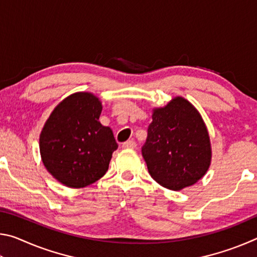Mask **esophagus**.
Here are the masks:
<instances>
[{
	"instance_id": "1",
	"label": "esophagus",
	"mask_w": 257,
	"mask_h": 257,
	"mask_svg": "<svg viewBox=\"0 0 257 257\" xmlns=\"http://www.w3.org/2000/svg\"><path fill=\"white\" fill-rule=\"evenodd\" d=\"M122 147L123 149H130V150H134L136 149V143H135V141H127L125 143H123L122 144Z\"/></svg>"
}]
</instances>
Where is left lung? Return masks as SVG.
Returning a JSON list of instances; mask_svg holds the SVG:
<instances>
[{"label": "left lung", "mask_w": 257, "mask_h": 257, "mask_svg": "<svg viewBox=\"0 0 257 257\" xmlns=\"http://www.w3.org/2000/svg\"><path fill=\"white\" fill-rule=\"evenodd\" d=\"M142 153L151 177L164 188L181 190L202 179L211 164L212 149L201 113L177 96L153 108Z\"/></svg>", "instance_id": "obj_1"}]
</instances>
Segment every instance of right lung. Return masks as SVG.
Returning <instances> with one entry per match:
<instances>
[{
  "mask_svg": "<svg viewBox=\"0 0 257 257\" xmlns=\"http://www.w3.org/2000/svg\"><path fill=\"white\" fill-rule=\"evenodd\" d=\"M102 102L88 92L61 101L40 135L43 164L53 178L70 188H84L105 175L118 149L110 127L99 122Z\"/></svg>",
  "mask_w": 257,
  "mask_h": 257,
  "instance_id": "right-lung-1",
  "label": "right lung"
}]
</instances>
